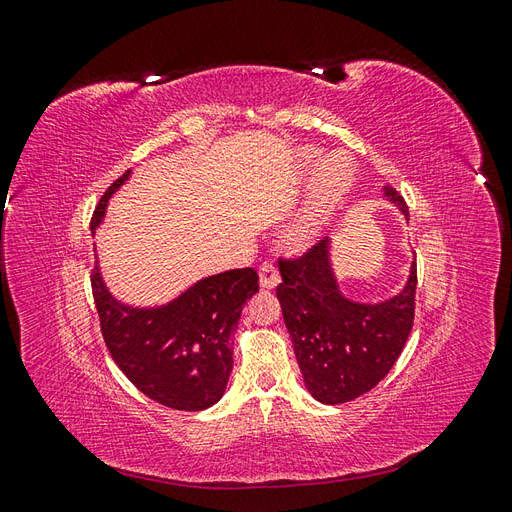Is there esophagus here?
Listing matches in <instances>:
<instances>
[{"label": "esophagus", "mask_w": 512, "mask_h": 512, "mask_svg": "<svg viewBox=\"0 0 512 512\" xmlns=\"http://www.w3.org/2000/svg\"><path fill=\"white\" fill-rule=\"evenodd\" d=\"M280 284V271L273 265L271 260H265L260 265V286L262 288H275Z\"/></svg>", "instance_id": "esophagus-1"}]
</instances>
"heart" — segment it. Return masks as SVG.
I'll list each match as a JSON object with an SVG mask.
<instances>
[{"mask_svg": "<svg viewBox=\"0 0 512 512\" xmlns=\"http://www.w3.org/2000/svg\"><path fill=\"white\" fill-rule=\"evenodd\" d=\"M301 158L305 166H314L318 151L305 149ZM352 181H354V166L346 156L335 153V156L327 158L320 164L307 205L303 207L299 218L292 222L288 230L290 245L305 247L320 235L322 228L331 220L333 211L344 203L346 194L352 188Z\"/></svg>", "mask_w": 512, "mask_h": 512, "instance_id": "b5f03b06", "label": "heart"}]
</instances>
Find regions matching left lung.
<instances>
[{"instance_id":"left-lung-1","label":"left lung","mask_w":512,"mask_h":512,"mask_svg":"<svg viewBox=\"0 0 512 512\" xmlns=\"http://www.w3.org/2000/svg\"><path fill=\"white\" fill-rule=\"evenodd\" d=\"M384 194L408 218L404 196L395 188ZM280 273L277 299L307 391L335 406L374 389L397 363L412 331L416 260L406 288L378 305L342 297L331 271L329 239L301 256L280 258Z\"/></svg>"}]
</instances>
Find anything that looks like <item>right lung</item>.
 I'll return each mask as SVG.
<instances>
[{
  "instance_id": "obj_1",
  "label": "right lung",
  "mask_w": 512,
  "mask_h": 512,
  "mask_svg": "<svg viewBox=\"0 0 512 512\" xmlns=\"http://www.w3.org/2000/svg\"><path fill=\"white\" fill-rule=\"evenodd\" d=\"M119 177L100 198L91 228L100 224L106 200L128 179ZM100 331L113 361L149 399L175 410H205L224 395L232 369V333L245 301L258 292V273L232 269L205 277L179 299L158 309L117 303L91 271Z\"/></svg>"
}]
</instances>
